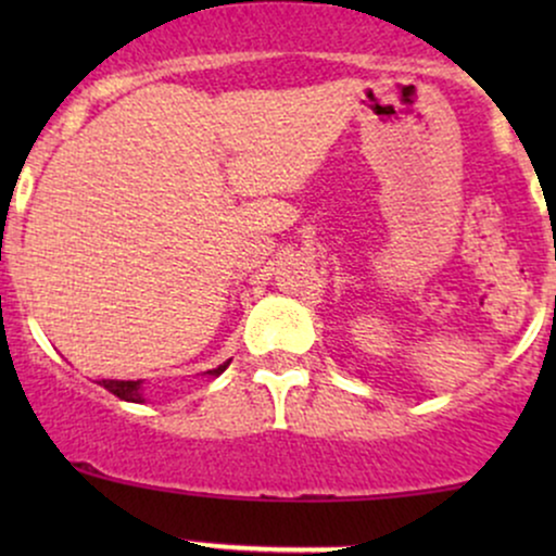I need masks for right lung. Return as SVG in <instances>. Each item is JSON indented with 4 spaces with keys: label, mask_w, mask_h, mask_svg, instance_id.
<instances>
[{
    "label": "right lung",
    "mask_w": 556,
    "mask_h": 556,
    "mask_svg": "<svg viewBox=\"0 0 556 556\" xmlns=\"http://www.w3.org/2000/svg\"><path fill=\"white\" fill-rule=\"evenodd\" d=\"M227 366H229V361L222 363L219 368H214V371H206V374H208V376H219L222 371H225ZM99 384L104 387V389H110L112 394H117V397L125 400V402H143V394H140V384H143V381H114V379H101Z\"/></svg>",
    "instance_id": "obj_1"
}]
</instances>
